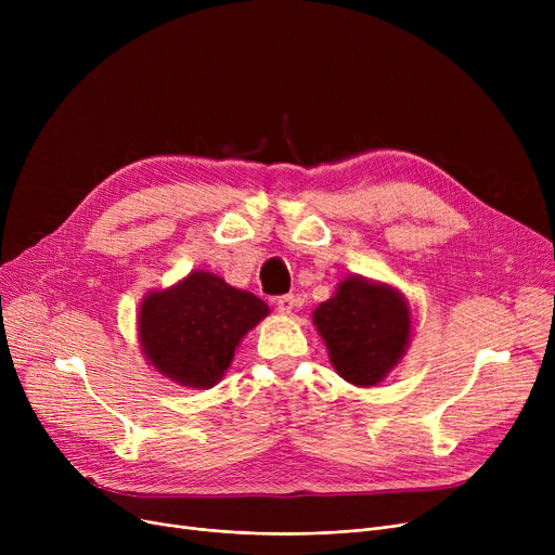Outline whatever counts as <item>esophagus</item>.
<instances>
[{"mask_svg":"<svg viewBox=\"0 0 555 555\" xmlns=\"http://www.w3.org/2000/svg\"><path fill=\"white\" fill-rule=\"evenodd\" d=\"M274 306L281 314H293V310L297 308V299H295V295H283V297L274 299Z\"/></svg>","mask_w":555,"mask_h":555,"instance_id":"esophagus-1","label":"esophagus"}]
</instances>
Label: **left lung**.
<instances>
[{"instance_id": "1", "label": "left lung", "mask_w": 555, "mask_h": 555, "mask_svg": "<svg viewBox=\"0 0 555 555\" xmlns=\"http://www.w3.org/2000/svg\"><path fill=\"white\" fill-rule=\"evenodd\" d=\"M312 324L333 369L356 387H375L398 366L412 341V308L398 287L351 274L319 304Z\"/></svg>"}]
</instances>
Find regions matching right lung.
I'll return each mask as SVG.
<instances>
[{
  "label": "right lung",
  "mask_w": 555,
  "mask_h": 555,
  "mask_svg": "<svg viewBox=\"0 0 555 555\" xmlns=\"http://www.w3.org/2000/svg\"><path fill=\"white\" fill-rule=\"evenodd\" d=\"M268 314V304L247 289L193 270L170 287L145 293L137 314L139 346L170 383L211 389L222 380L241 339Z\"/></svg>",
  "instance_id": "add662e5"
}]
</instances>
